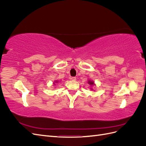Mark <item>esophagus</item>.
Masks as SVG:
<instances>
[{"instance_id":"obj_1","label":"esophagus","mask_w":146,"mask_h":146,"mask_svg":"<svg viewBox=\"0 0 146 146\" xmlns=\"http://www.w3.org/2000/svg\"><path fill=\"white\" fill-rule=\"evenodd\" d=\"M70 79H71L72 80H76V77H72L70 78Z\"/></svg>"}]
</instances>
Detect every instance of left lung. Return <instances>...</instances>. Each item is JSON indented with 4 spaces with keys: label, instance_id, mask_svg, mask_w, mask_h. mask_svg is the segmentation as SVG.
Wrapping results in <instances>:
<instances>
[{
    "label": "left lung",
    "instance_id": "8db88e82",
    "mask_svg": "<svg viewBox=\"0 0 146 146\" xmlns=\"http://www.w3.org/2000/svg\"><path fill=\"white\" fill-rule=\"evenodd\" d=\"M88 84H90V85H94V82L93 81L90 80H89L88 81Z\"/></svg>",
    "mask_w": 146,
    "mask_h": 146
}]
</instances>
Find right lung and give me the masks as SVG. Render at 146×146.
<instances>
[{
	"label": "right lung",
	"mask_w": 146,
	"mask_h": 146,
	"mask_svg": "<svg viewBox=\"0 0 146 146\" xmlns=\"http://www.w3.org/2000/svg\"><path fill=\"white\" fill-rule=\"evenodd\" d=\"M57 82H58V81H55V83H57ZM54 85H55V84H54Z\"/></svg>",
	"instance_id": "right-lung-1"
}]
</instances>
